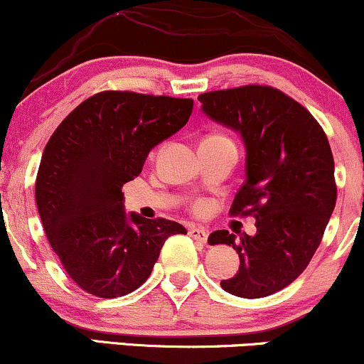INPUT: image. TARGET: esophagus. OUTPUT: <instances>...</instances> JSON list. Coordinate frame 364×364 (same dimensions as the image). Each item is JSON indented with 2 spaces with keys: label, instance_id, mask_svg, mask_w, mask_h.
Instances as JSON below:
<instances>
[{
  "label": "esophagus",
  "instance_id": "obj_1",
  "mask_svg": "<svg viewBox=\"0 0 364 364\" xmlns=\"http://www.w3.org/2000/svg\"><path fill=\"white\" fill-rule=\"evenodd\" d=\"M189 235L191 238H194V240H198L200 243H206L208 240V232L204 228H200V226H192L189 230Z\"/></svg>",
  "mask_w": 364,
  "mask_h": 364
}]
</instances>
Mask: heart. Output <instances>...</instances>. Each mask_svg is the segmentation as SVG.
<instances>
[{
	"label": "heart",
	"instance_id": "b5f03b06",
	"mask_svg": "<svg viewBox=\"0 0 364 364\" xmlns=\"http://www.w3.org/2000/svg\"><path fill=\"white\" fill-rule=\"evenodd\" d=\"M216 136H220V134H216ZM220 138H225V136H220ZM203 208H204L203 203H199L198 206H196V209H198V211H200V209H203Z\"/></svg>",
	"mask_w": 364,
	"mask_h": 364
}]
</instances>
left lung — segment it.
I'll return each instance as SVG.
<instances>
[{
    "label": "left lung",
    "mask_w": 364,
    "mask_h": 364,
    "mask_svg": "<svg viewBox=\"0 0 364 364\" xmlns=\"http://www.w3.org/2000/svg\"><path fill=\"white\" fill-rule=\"evenodd\" d=\"M213 121L240 132L245 182L230 215L254 216L257 233L240 240L226 230L208 242L238 252L240 267L221 281L240 298H264L291 284L322 242L337 199L334 156L320 124L281 90L264 85L218 90L198 97Z\"/></svg>",
    "instance_id": "left-lung-1"
}]
</instances>
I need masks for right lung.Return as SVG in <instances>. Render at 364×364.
I'll return each mask as SVG.
<instances>
[{
	"label": "right lung",
	"mask_w": 364,
	"mask_h": 364,
	"mask_svg": "<svg viewBox=\"0 0 364 364\" xmlns=\"http://www.w3.org/2000/svg\"><path fill=\"white\" fill-rule=\"evenodd\" d=\"M192 98L100 92L76 107L46 144L36 200L47 240L68 276L98 298L138 289L181 223L124 211L122 186L148 153L182 129Z\"/></svg>",
	"instance_id": "1"
}]
</instances>
